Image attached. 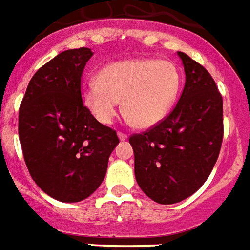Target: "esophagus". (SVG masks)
Wrapping results in <instances>:
<instances>
[{
  "mask_svg": "<svg viewBox=\"0 0 250 250\" xmlns=\"http://www.w3.org/2000/svg\"><path fill=\"white\" fill-rule=\"evenodd\" d=\"M118 137L122 140V141H123V140H127V139H128V135H125V133H123V132L119 131V132H118Z\"/></svg>",
  "mask_w": 250,
  "mask_h": 250,
  "instance_id": "34e87169",
  "label": "esophagus"
}]
</instances>
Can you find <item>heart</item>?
<instances>
[{"mask_svg": "<svg viewBox=\"0 0 250 250\" xmlns=\"http://www.w3.org/2000/svg\"><path fill=\"white\" fill-rule=\"evenodd\" d=\"M180 73L173 62L153 59L109 64L96 82L82 91L84 106L101 123H110L118 101L125 119L135 127L155 125L168 114L180 91Z\"/></svg>", "mask_w": 250, "mask_h": 250, "instance_id": "b5f03b06", "label": "heart"}]
</instances>
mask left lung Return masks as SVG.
<instances>
[{
    "mask_svg": "<svg viewBox=\"0 0 250 250\" xmlns=\"http://www.w3.org/2000/svg\"><path fill=\"white\" fill-rule=\"evenodd\" d=\"M185 86L169 114L129 136L135 176L146 195L159 204L191 196L209 177L224 139V104L208 70L184 52Z\"/></svg>",
    "mask_w": 250,
    "mask_h": 250,
    "instance_id": "1",
    "label": "left lung"
}]
</instances>
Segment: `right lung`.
I'll use <instances>...</instances> for the list:
<instances>
[{
	"mask_svg": "<svg viewBox=\"0 0 250 250\" xmlns=\"http://www.w3.org/2000/svg\"><path fill=\"white\" fill-rule=\"evenodd\" d=\"M92 56L87 47L66 50L38 69L19 109V140L33 181L59 202L88 198L104 180L115 129L83 105L81 78Z\"/></svg>",
	"mask_w": 250,
	"mask_h": 250,
	"instance_id": "add662e5",
	"label": "right lung"
}]
</instances>
